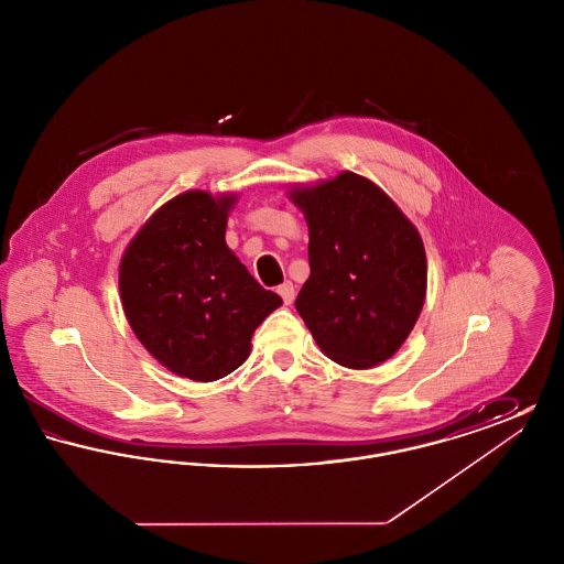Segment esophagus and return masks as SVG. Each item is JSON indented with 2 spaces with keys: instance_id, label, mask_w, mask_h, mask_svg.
I'll return each instance as SVG.
<instances>
[{
  "instance_id": "1",
  "label": "esophagus",
  "mask_w": 564,
  "mask_h": 564,
  "mask_svg": "<svg viewBox=\"0 0 564 564\" xmlns=\"http://www.w3.org/2000/svg\"><path fill=\"white\" fill-rule=\"evenodd\" d=\"M276 292H279V295L283 297V302H285V304H292V302H294L295 288L292 281H285L283 285H279V290H276Z\"/></svg>"
}]
</instances>
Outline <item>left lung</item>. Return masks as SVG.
Returning a JSON list of instances; mask_svg holds the SVG:
<instances>
[{
	"label": "left lung",
	"mask_w": 564,
	"mask_h": 564,
	"mask_svg": "<svg viewBox=\"0 0 564 564\" xmlns=\"http://www.w3.org/2000/svg\"><path fill=\"white\" fill-rule=\"evenodd\" d=\"M308 226L311 276L295 311L332 361L368 370L393 357L427 295L416 226L375 182L352 171L288 192Z\"/></svg>",
	"instance_id": "left-lung-1"
}]
</instances>
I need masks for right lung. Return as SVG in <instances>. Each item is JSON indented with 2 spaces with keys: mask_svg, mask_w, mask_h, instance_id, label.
<instances>
[{
  "mask_svg": "<svg viewBox=\"0 0 564 564\" xmlns=\"http://www.w3.org/2000/svg\"><path fill=\"white\" fill-rule=\"evenodd\" d=\"M237 200V192L173 196L120 260V300L137 340L169 372L196 382L235 372L251 352L256 327L283 304L226 245Z\"/></svg>",
  "mask_w": 564,
  "mask_h": 564,
  "instance_id": "right-lung-1",
  "label": "right lung"
}]
</instances>
